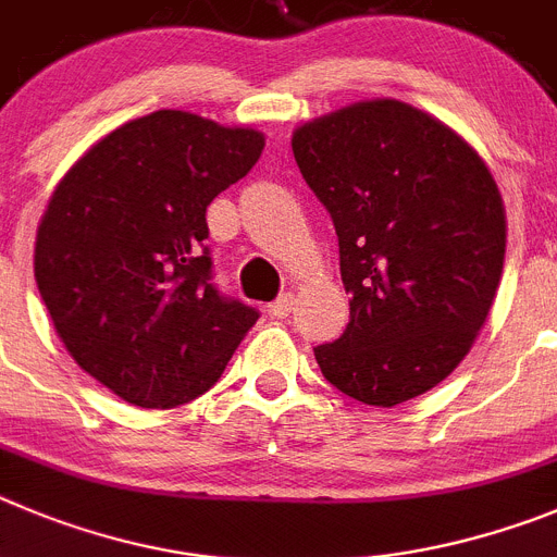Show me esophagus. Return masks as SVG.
<instances>
[{"instance_id":"1","label":"esophagus","mask_w":557,"mask_h":557,"mask_svg":"<svg viewBox=\"0 0 557 557\" xmlns=\"http://www.w3.org/2000/svg\"><path fill=\"white\" fill-rule=\"evenodd\" d=\"M290 310H294V294H283V297H277L272 305H269V313L277 315V319L290 315Z\"/></svg>"}]
</instances>
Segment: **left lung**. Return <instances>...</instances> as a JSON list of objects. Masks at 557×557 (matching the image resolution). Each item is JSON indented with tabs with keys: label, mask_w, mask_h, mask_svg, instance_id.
Segmentation results:
<instances>
[{
	"label": "left lung",
	"mask_w": 557,
	"mask_h": 557,
	"mask_svg": "<svg viewBox=\"0 0 557 557\" xmlns=\"http://www.w3.org/2000/svg\"><path fill=\"white\" fill-rule=\"evenodd\" d=\"M333 216L349 324L315 347L330 385L394 408L469 355L497 297L505 208L488 166L455 129L397 99L355 102L290 138Z\"/></svg>",
	"instance_id": "8db88e82"
}]
</instances>
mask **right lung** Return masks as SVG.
<instances>
[{
  "label": "right lung",
  "mask_w": 557,
  "mask_h": 557,
  "mask_svg": "<svg viewBox=\"0 0 557 557\" xmlns=\"http://www.w3.org/2000/svg\"><path fill=\"white\" fill-rule=\"evenodd\" d=\"M263 144L252 127L154 110L104 135L54 188L35 283L69 355L124 403L197 399L258 322L210 283L205 210Z\"/></svg>",
  "instance_id": "1"
}]
</instances>
